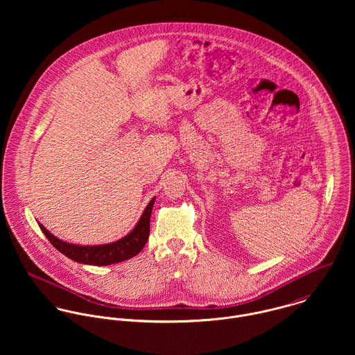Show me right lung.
Here are the masks:
<instances>
[{"instance_id":"add662e5","label":"right lung","mask_w":355,"mask_h":355,"mask_svg":"<svg viewBox=\"0 0 355 355\" xmlns=\"http://www.w3.org/2000/svg\"><path fill=\"white\" fill-rule=\"evenodd\" d=\"M154 200L155 197L146 206L138 224L128 235L107 245H100V246L71 245L51 235L42 224H40V227L51 245L60 253L67 255L68 258L80 263H89V265H97V266L112 265V263H117L135 257L145 248L149 239V232H150V216H152Z\"/></svg>"}]
</instances>
